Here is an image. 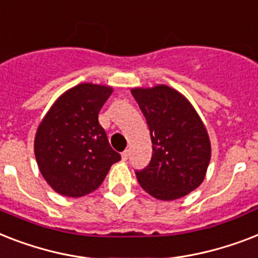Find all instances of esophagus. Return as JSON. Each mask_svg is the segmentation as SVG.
<instances>
[{
	"mask_svg": "<svg viewBox=\"0 0 258 258\" xmlns=\"http://www.w3.org/2000/svg\"><path fill=\"white\" fill-rule=\"evenodd\" d=\"M121 157H122L123 161H126L127 158H129V150H123L122 154H121Z\"/></svg>",
	"mask_w": 258,
	"mask_h": 258,
	"instance_id": "obj_1",
	"label": "esophagus"
}]
</instances>
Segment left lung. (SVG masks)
<instances>
[{
	"label": "left lung",
	"instance_id": "1",
	"mask_svg": "<svg viewBox=\"0 0 258 258\" xmlns=\"http://www.w3.org/2000/svg\"><path fill=\"white\" fill-rule=\"evenodd\" d=\"M152 139V160L136 170L140 185L150 196L170 201L195 190L205 178L211 142L203 121L189 101L165 85L133 89Z\"/></svg>",
	"mask_w": 258,
	"mask_h": 258
}]
</instances>
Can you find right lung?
<instances>
[{"instance_id":"1","label":"right lung","mask_w":258,"mask_h":258,"mask_svg":"<svg viewBox=\"0 0 258 258\" xmlns=\"http://www.w3.org/2000/svg\"><path fill=\"white\" fill-rule=\"evenodd\" d=\"M112 92L93 84L74 86L55 101L40 123L34 141L37 164L59 195H89L121 160L98 122V113Z\"/></svg>"}]
</instances>
